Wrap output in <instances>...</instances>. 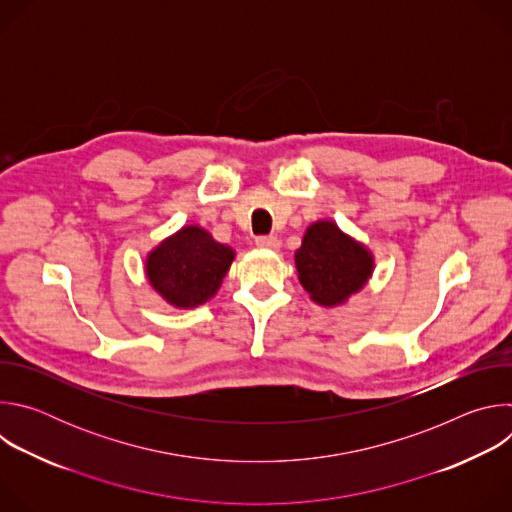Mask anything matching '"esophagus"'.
I'll use <instances>...</instances> for the list:
<instances>
[{
  "instance_id": "34e87169",
  "label": "esophagus",
  "mask_w": 512,
  "mask_h": 512,
  "mask_svg": "<svg viewBox=\"0 0 512 512\" xmlns=\"http://www.w3.org/2000/svg\"><path fill=\"white\" fill-rule=\"evenodd\" d=\"M255 243L259 249H267V251H279V247H281L277 237H259Z\"/></svg>"
}]
</instances>
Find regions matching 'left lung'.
I'll list each match as a JSON object with an SVG mask.
<instances>
[{
    "mask_svg": "<svg viewBox=\"0 0 512 512\" xmlns=\"http://www.w3.org/2000/svg\"><path fill=\"white\" fill-rule=\"evenodd\" d=\"M294 261L310 300L324 308L346 304L369 283L375 271L373 251L328 218L306 229Z\"/></svg>",
    "mask_w": 512,
    "mask_h": 512,
    "instance_id": "left-lung-1",
    "label": "left lung"
}]
</instances>
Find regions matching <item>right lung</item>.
<instances>
[{
    "mask_svg": "<svg viewBox=\"0 0 512 512\" xmlns=\"http://www.w3.org/2000/svg\"><path fill=\"white\" fill-rule=\"evenodd\" d=\"M235 255L233 247L214 241L200 225H184L148 253L143 271L166 304L192 310L216 296Z\"/></svg>",
    "mask_w": 512,
    "mask_h": 512,
    "instance_id": "1",
    "label": "right lung"
}]
</instances>
